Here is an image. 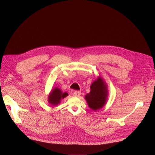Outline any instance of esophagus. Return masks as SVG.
Segmentation results:
<instances>
[{
  "label": "esophagus",
  "mask_w": 155,
  "mask_h": 155,
  "mask_svg": "<svg viewBox=\"0 0 155 155\" xmlns=\"http://www.w3.org/2000/svg\"><path fill=\"white\" fill-rule=\"evenodd\" d=\"M80 94H81V92L78 91H75L73 93L74 96H75V97H79L80 96Z\"/></svg>",
  "instance_id": "34e87169"
}]
</instances>
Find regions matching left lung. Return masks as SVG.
<instances>
[{
  "instance_id": "1",
  "label": "left lung",
  "mask_w": 155,
  "mask_h": 155,
  "mask_svg": "<svg viewBox=\"0 0 155 155\" xmlns=\"http://www.w3.org/2000/svg\"><path fill=\"white\" fill-rule=\"evenodd\" d=\"M90 88V93L87 94L84 98L91 109L97 110L106 104L108 95L107 87L104 80L99 77L91 84Z\"/></svg>"
}]
</instances>
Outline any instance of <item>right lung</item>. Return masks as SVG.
<instances>
[{"label": "right lung", "mask_w": 155, "mask_h": 155, "mask_svg": "<svg viewBox=\"0 0 155 155\" xmlns=\"http://www.w3.org/2000/svg\"><path fill=\"white\" fill-rule=\"evenodd\" d=\"M68 96V93H62L58 87H55L48 96V102L52 105H57L60 103L62 99L65 98Z\"/></svg>", "instance_id": "add662e5"}]
</instances>
